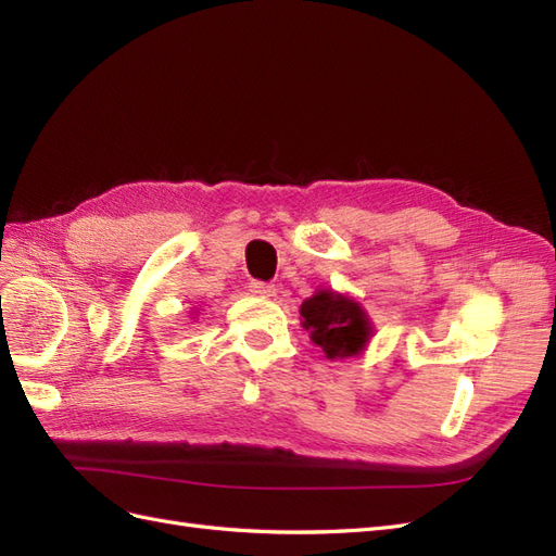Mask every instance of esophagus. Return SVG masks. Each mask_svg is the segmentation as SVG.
Listing matches in <instances>:
<instances>
[{
    "label": "esophagus",
    "instance_id": "1",
    "mask_svg": "<svg viewBox=\"0 0 556 556\" xmlns=\"http://www.w3.org/2000/svg\"><path fill=\"white\" fill-rule=\"evenodd\" d=\"M250 292L257 294V296H274L276 294V288L271 282H262V280H250Z\"/></svg>",
    "mask_w": 556,
    "mask_h": 556
}]
</instances>
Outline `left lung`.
Returning <instances> with one entry per match:
<instances>
[{
    "label": "left lung",
    "instance_id": "8db88e82",
    "mask_svg": "<svg viewBox=\"0 0 556 556\" xmlns=\"http://www.w3.org/2000/svg\"><path fill=\"white\" fill-rule=\"evenodd\" d=\"M304 329L311 331V341L325 350L329 359L355 357L374 336L371 319L359 306V301L343 296L333 290H317L301 304Z\"/></svg>",
    "mask_w": 556,
    "mask_h": 556
}]
</instances>
